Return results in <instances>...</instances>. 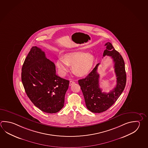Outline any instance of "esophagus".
<instances>
[{
	"instance_id": "esophagus-1",
	"label": "esophagus",
	"mask_w": 148,
	"mask_h": 148,
	"mask_svg": "<svg viewBox=\"0 0 148 148\" xmlns=\"http://www.w3.org/2000/svg\"><path fill=\"white\" fill-rule=\"evenodd\" d=\"M75 83V82H74V81H71L70 82V86H71V85H72L73 84H74Z\"/></svg>"
}]
</instances>
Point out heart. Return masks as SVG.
<instances>
[{"label": "heart", "mask_w": 148, "mask_h": 148, "mask_svg": "<svg viewBox=\"0 0 148 148\" xmlns=\"http://www.w3.org/2000/svg\"><path fill=\"white\" fill-rule=\"evenodd\" d=\"M95 64L94 56L82 51H74L66 53L63 58L56 60V64L59 74L64 76L72 66L73 73L76 75L84 76L88 74Z\"/></svg>", "instance_id": "b5f03b06"}]
</instances>
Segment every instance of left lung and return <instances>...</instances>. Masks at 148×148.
I'll return each instance as SVG.
<instances>
[{"mask_svg":"<svg viewBox=\"0 0 148 148\" xmlns=\"http://www.w3.org/2000/svg\"><path fill=\"white\" fill-rule=\"evenodd\" d=\"M105 45L106 50L103 52V56H110L114 63V72L117 77L116 87L109 92H102L99 87V74L97 72L100 63H98L85 78L78 80L86 107L94 113H101L109 109L119 97L126 84L125 62L122 56L114 49L111 43L107 42Z\"/></svg>","mask_w":148,"mask_h":148,"instance_id":"left-lung-1","label":"left lung"}]
</instances>
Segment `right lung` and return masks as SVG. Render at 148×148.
Here are the masks:
<instances>
[{
	"instance_id": "right-lung-1",
	"label": "right lung",
	"mask_w": 148,
	"mask_h": 148,
	"mask_svg": "<svg viewBox=\"0 0 148 148\" xmlns=\"http://www.w3.org/2000/svg\"><path fill=\"white\" fill-rule=\"evenodd\" d=\"M21 81L28 97L42 112L56 113L63 107L69 81L56 74L55 64L40 48L33 47L28 53Z\"/></svg>"
}]
</instances>
